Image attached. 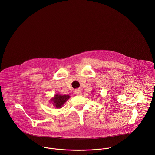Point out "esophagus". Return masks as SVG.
Returning a JSON list of instances; mask_svg holds the SVG:
<instances>
[{
    "label": "esophagus",
    "instance_id": "obj_1",
    "mask_svg": "<svg viewBox=\"0 0 155 155\" xmlns=\"http://www.w3.org/2000/svg\"><path fill=\"white\" fill-rule=\"evenodd\" d=\"M74 94L76 95H80L81 94V91L80 89H76L74 91Z\"/></svg>",
    "mask_w": 155,
    "mask_h": 155
}]
</instances>
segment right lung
<instances>
[{"mask_svg":"<svg viewBox=\"0 0 155 155\" xmlns=\"http://www.w3.org/2000/svg\"><path fill=\"white\" fill-rule=\"evenodd\" d=\"M69 98L70 96L67 95H55V97L52 100V104L57 108H61Z\"/></svg>","mask_w":155,"mask_h":155,"instance_id":"right-lung-1","label":"right lung"}]
</instances>
